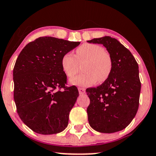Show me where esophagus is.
I'll use <instances>...</instances> for the list:
<instances>
[{
  "label": "esophagus",
  "mask_w": 156,
  "mask_h": 156,
  "mask_svg": "<svg viewBox=\"0 0 156 156\" xmlns=\"http://www.w3.org/2000/svg\"><path fill=\"white\" fill-rule=\"evenodd\" d=\"M78 91H79L80 94H84L85 92H86V90H85V88H83L78 87Z\"/></svg>",
  "instance_id": "34e87169"
}]
</instances>
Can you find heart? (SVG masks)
Returning a JSON list of instances; mask_svg holds the SVG:
<instances>
[{"label":"heart","mask_w":156,"mask_h":156,"mask_svg":"<svg viewBox=\"0 0 156 156\" xmlns=\"http://www.w3.org/2000/svg\"><path fill=\"white\" fill-rule=\"evenodd\" d=\"M83 64V73L72 78L70 83L83 86H91L96 83H102L107 79L112 70L110 55L102 46L86 43L76 50V55L68 52L62 56L61 66L62 70L69 78L78 73L79 64Z\"/></svg>","instance_id":"b5f03b06"}]
</instances>
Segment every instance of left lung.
Instances as JSON below:
<instances>
[{
	"instance_id": "8db88e82",
	"label": "left lung",
	"mask_w": 156,
	"mask_h": 156,
	"mask_svg": "<svg viewBox=\"0 0 156 156\" xmlns=\"http://www.w3.org/2000/svg\"><path fill=\"white\" fill-rule=\"evenodd\" d=\"M87 42L103 44L112 61L109 78L97 88L86 90L90 98L87 108L89 125L99 133L122 130L134 119L139 107L141 83L138 64L117 39L106 36Z\"/></svg>"
}]
</instances>
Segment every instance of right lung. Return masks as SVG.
I'll return each instance as SVG.
<instances>
[{
	"instance_id": "add662e5",
	"label": "right lung",
	"mask_w": 156,
	"mask_h": 156,
	"mask_svg": "<svg viewBox=\"0 0 156 156\" xmlns=\"http://www.w3.org/2000/svg\"><path fill=\"white\" fill-rule=\"evenodd\" d=\"M79 42L41 37L29 42L16 61L13 98L17 113L31 130L42 135L60 133L78 95L76 86H66L62 56Z\"/></svg>"
}]
</instances>
